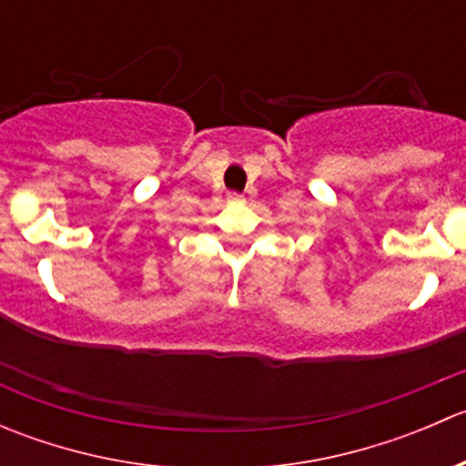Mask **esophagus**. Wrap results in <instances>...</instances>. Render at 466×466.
<instances>
[{"label": "esophagus", "mask_w": 466, "mask_h": 466, "mask_svg": "<svg viewBox=\"0 0 466 466\" xmlns=\"http://www.w3.org/2000/svg\"><path fill=\"white\" fill-rule=\"evenodd\" d=\"M228 200H229V203H241L243 194H237V191H232V194L228 196Z\"/></svg>", "instance_id": "esophagus-1"}]
</instances>
